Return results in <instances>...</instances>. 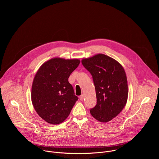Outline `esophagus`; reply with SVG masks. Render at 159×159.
<instances>
[{"mask_svg": "<svg viewBox=\"0 0 159 159\" xmlns=\"http://www.w3.org/2000/svg\"><path fill=\"white\" fill-rule=\"evenodd\" d=\"M84 96L83 94H82V95H80V98L81 100H84Z\"/></svg>", "mask_w": 159, "mask_h": 159, "instance_id": "esophagus-1", "label": "esophagus"}]
</instances>
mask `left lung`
Returning a JSON list of instances; mask_svg holds the SVG:
<instances>
[{
  "label": "left lung",
  "instance_id": "obj_1",
  "mask_svg": "<svg viewBox=\"0 0 159 159\" xmlns=\"http://www.w3.org/2000/svg\"><path fill=\"white\" fill-rule=\"evenodd\" d=\"M82 64L91 73L97 105L90 110L97 120L107 122L121 112L128 98V84L123 67L113 58L98 54L83 59Z\"/></svg>",
  "mask_w": 159,
  "mask_h": 159
}]
</instances>
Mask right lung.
<instances>
[{"instance_id":"1","label":"right lung","mask_w":159,"mask_h":159,"mask_svg":"<svg viewBox=\"0 0 159 159\" xmlns=\"http://www.w3.org/2000/svg\"><path fill=\"white\" fill-rule=\"evenodd\" d=\"M78 59H51L38 70L32 86V103L37 113L51 124L64 122L78 98L68 79L78 67Z\"/></svg>"}]
</instances>
